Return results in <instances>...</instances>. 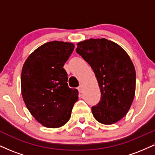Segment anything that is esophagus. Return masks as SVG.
Returning a JSON list of instances; mask_svg holds the SVG:
<instances>
[{
  "label": "esophagus",
  "instance_id": "esophagus-1",
  "mask_svg": "<svg viewBox=\"0 0 155 155\" xmlns=\"http://www.w3.org/2000/svg\"><path fill=\"white\" fill-rule=\"evenodd\" d=\"M78 90H79V92H80V93H82L83 92V86L81 84L79 85V88H78Z\"/></svg>",
  "mask_w": 155,
  "mask_h": 155
}]
</instances>
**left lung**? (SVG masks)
<instances>
[{
	"label": "left lung",
	"instance_id": "left-lung-1",
	"mask_svg": "<svg viewBox=\"0 0 155 155\" xmlns=\"http://www.w3.org/2000/svg\"><path fill=\"white\" fill-rule=\"evenodd\" d=\"M76 51L91 66L101 89V100L92 107L94 117L105 124L118 122L130 108L136 91V71L129 55L106 38L79 42Z\"/></svg>",
	"mask_w": 155,
	"mask_h": 155
}]
</instances>
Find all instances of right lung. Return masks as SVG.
Returning a JSON list of instances; mask_svg holds the SVG:
<instances>
[{
  "instance_id": "add662e5",
  "label": "right lung",
  "mask_w": 155,
  "mask_h": 155,
  "mask_svg": "<svg viewBox=\"0 0 155 155\" xmlns=\"http://www.w3.org/2000/svg\"><path fill=\"white\" fill-rule=\"evenodd\" d=\"M74 49L69 42L54 41L36 49L25 62L21 74L23 100L42 125L57 128L70 119L79 92L68 84L63 68Z\"/></svg>"
}]
</instances>
